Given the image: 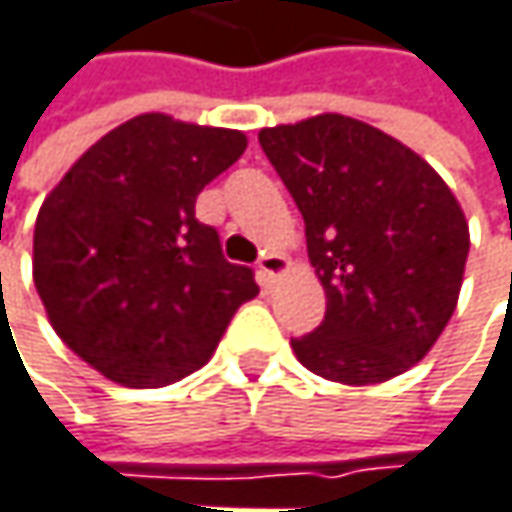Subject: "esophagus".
<instances>
[{"label": "esophagus", "mask_w": 512, "mask_h": 512, "mask_svg": "<svg viewBox=\"0 0 512 512\" xmlns=\"http://www.w3.org/2000/svg\"><path fill=\"white\" fill-rule=\"evenodd\" d=\"M285 256H279V253H262L259 256V276H262V285H274V279L282 271H285Z\"/></svg>", "instance_id": "esophagus-1"}]
</instances>
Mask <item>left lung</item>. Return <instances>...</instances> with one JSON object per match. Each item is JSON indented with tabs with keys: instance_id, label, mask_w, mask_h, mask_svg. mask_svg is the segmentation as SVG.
Segmentation results:
<instances>
[{
	"instance_id": "8db88e82",
	"label": "left lung",
	"mask_w": 512,
	"mask_h": 512,
	"mask_svg": "<svg viewBox=\"0 0 512 512\" xmlns=\"http://www.w3.org/2000/svg\"><path fill=\"white\" fill-rule=\"evenodd\" d=\"M297 203L323 323L291 338L300 364L341 384L411 370L457 306L469 227L443 177L358 119L326 113L259 133Z\"/></svg>"
}]
</instances>
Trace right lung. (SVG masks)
I'll use <instances>...</instances> for the list:
<instances>
[{
    "mask_svg": "<svg viewBox=\"0 0 512 512\" xmlns=\"http://www.w3.org/2000/svg\"><path fill=\"white\" fill-rule=\"evenodd\" d=\"M238 130L136 116L66 171L34 224V285L63 344L110 382L163 387L215 352L253 268L195 218L201 189L244 154Z\"/></svg>",
    "mask_w": 512,
    "mask_h": 512,
    "instance_id": "obj_1",
    "label": "right lung"
}]
</instances>
